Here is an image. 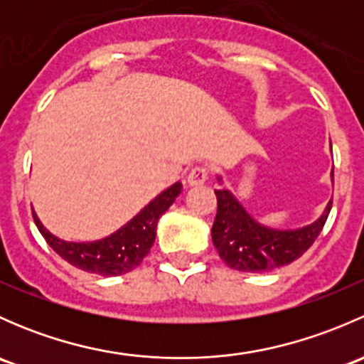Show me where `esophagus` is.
Here are the masks:
<instances>
[{
  "mask_svg": "<svg viewBox=\"0 0 364 364\" xmlns=\"http://www.w3.org/2000/svg\"><path fill=\"white\" fill-rule=\"evenodd\" d=\"M208 176H209L208 167H203V165H197V167H193L192 171H190V174H188V185H190V186L204 185L205 179H208Z\"/></svg>",
  "mask_w": 364,
  "mask_h": 364,
  "instance_id": "34e87169",
  "label": "esophagus"
}]
</instances>
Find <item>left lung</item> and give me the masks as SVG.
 <instances>
[{
  "label": "left lung",
  "mask_w": 364,
  "mask_h": 364,
  "mask_svg": "<svg viewBox=\"0 0 364 364\" xmlns=\"http://www.w3.org/2000/svg\"><path fill=\"white\" fill-rule=\"evenodd\" d=\"M216 218L213 245L223 262L243 273H266L294 262L314 245L331 211L329 200L324 215L311 225L296 230H273L262 227L248 215L227 190H215Z\"/></svg>",
  "instance_id": "8db88e82"
}]
</instances>
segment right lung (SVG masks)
Returning a JSON list of instances; mask_svg holds the SVG:
<instances>
[{
	"label": "right lung",
	"instance_id": "add662e5",
	"mask_svg": "<svg viewBox=\"0 0 364 364\" xmlns=\"http://www.w3.org/2000/svg\"><path fill=\"white\" fill-rule=\"evenodd\" d=\"M179 192H181V183H174L117 232L93 243H68L53 236L40 223L35 211H33V220L49 247L72 266L102 277H119L135 269L151 250L156 237V223L160 216L171 208Z\"/></svg>",
	"mask_w": 364,
	"mask_h": 364
}]
</instances>
